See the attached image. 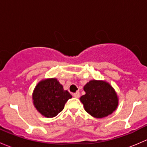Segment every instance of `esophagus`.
I'll return each mask as SVG.
<instances>
[{
  "instance_id": "34e87169",
  "label": "esophagus",
  "mask_w": 147,
  "mask_h": 147,
  "mask_svg": "<svg viewBox=\"0 0 147 147\" xmlns=\"http://www.w3.org/2000/svg\"><path fill=\"white\" fill-rule=\"evenodd\" d=\"M80 95V92H76V93H74L73 94V97H75V98H79Z\"/></svg>"
}]
</instances>
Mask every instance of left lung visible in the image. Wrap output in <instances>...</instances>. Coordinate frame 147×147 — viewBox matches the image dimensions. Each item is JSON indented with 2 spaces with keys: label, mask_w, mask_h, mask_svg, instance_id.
I'll use <instances>...</instances> for the list:
<instances>
[{
  "label": "left lung",
  "mask_w": 147,
  "mask_h": 147,
  "mask_svg": "<svg viewBox=\"0 0 147 147\" xmlns=\"http://www.w3.org/2000/svg\"><path fill=\"white\" fill-rule=\"evenodd\" d=\"M86 92L80 97L87 113L96 118L111 115L118 105V98L112 86L104 81L91 80L84 85Z\"/></svg>",
  "instance_id": "obj_1"
}]
</instances>
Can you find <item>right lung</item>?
Here are the masks:
<instances>
[{"label":"right lung","mask_w":147,"mask_h":147,"mask_svg":"<svg viewBox=\"0 0 147 147\" xmlns=\"http://www.w3.org/2000/svg\"><path fill=\"white\" fill-rule=\"evenodd\" d=\"M72 95L57 79L42 80L37 84L32 94L36 109L46 117H54L64 109V106Z\"/></svg>","instance_id":"add662e5"}]
</instances>
